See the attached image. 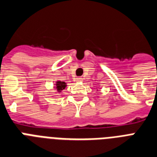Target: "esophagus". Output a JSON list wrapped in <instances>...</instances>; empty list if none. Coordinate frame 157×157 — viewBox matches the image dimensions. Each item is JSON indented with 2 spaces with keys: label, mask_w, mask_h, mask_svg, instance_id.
Listing matches in <instances>:
<instances>
[{
  "label": "esophagus",
  "mask_w": 157,
  "mask_h": 157,
  "mask_svg": "<svg viewBox=\"0 0 157 157\" xmlns=\"http://www.w3.org/2000/svg\"><path fill=\"white\" fill-rule=\"evenodd\" d=\"M82 80L83 79L81 78V77H76L75 81H76V82H81V81H82Z\"/></svg>",
  "instance_id": "obj_1"
}]
</instances>
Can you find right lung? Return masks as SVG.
Listing matches in <instances>:
<instances>
[{"label":"right lung","mask_w":157,"mask_h":157,"mask_svg":"<svg viewBox=\"0 0 157 157\" xmlns=\"http://www.w3.org/2000/svg\"><path fill=\"white\" fill-rule=\"evenodd\" d=\"M67 86L66 85V83L63 82V81H56V90L58 93H60L61 91L63 90H64L65 89V87Z\"/></svg>","instance_id":"1"}]
</instances>
